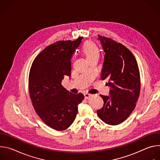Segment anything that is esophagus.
<instances>
[{"instance_id":"1","label":"esophagus","mask_w":160,"mask_h":160,"mask_svg":"<svg viewBox=\"0 0 160 160\" xmlns=\"http://www.w3.org/2000/svg\"><path fill=\"white\" fill-rule=\"evenodd\" d=\"M91 96H92V95L90 94H88V93H85L84 94V96H85V99H88L89 98H90Z\"/></svg>"}]
</instances>
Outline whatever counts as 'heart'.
Listing matches in <instances>:
<instances>
[{
	"label": "heart",
	"mask_w": 160,
	"mask_h": 160,
	"mask_svg": "<svg viewBox=\"0 0 160 160\" xmlns=\"http://www.w3.org/2000/svg\"><path fill=\"white\" fill-rule=\"evenodd\" d=\"M83 51L88 61L99 55L98 48L92 42H85L83 47Z\"/></svg>",
	"instance_id": "obj_1"
}]
</instances>
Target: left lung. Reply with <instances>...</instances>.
I'll list each match as a JSON object with an SVG mask.
<instances>
[{
	"label": "left lung",
	"mask_w": 160,
	"mask_h": 160,
	"mask_svg": "<svg viewBox=\"0 0 160 160\" xmlns=\"http://www.w3.org/2000/svg\"><path fill=\"white\" fill-rule=\"evenodd\" d=\"M98 37L105 52L101 78L107 79L111 88L110 96L100 95L104 104L97 114L104 123L117 125L129 117L136 106L141 90L139 70L134 56L123 45Z\"/></svg>",
	"instance_id": "1"
}]
</instances>
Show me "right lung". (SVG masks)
Wrapping results in <instances>:
<instances>
[{
	"mask_svg": "<svg viewBox=\"0 0 160 160\" xmlns=\"http://www.w3.org/2000/svg\"><path fill=\"white\" fill-rule=\"evenodd\" d=\"M83 37L62 40L45 48L34 59L29 73L28 88L33 106L49 127L66 130L74 122L78 104L84 99L65 89L61 82L71 76V59Z\"/></svg>",
	"mask_w": 160,
	"mask_h": 160,
	"instance_id": "add662e5",
	"label": "right lung"
}]
</instances>
